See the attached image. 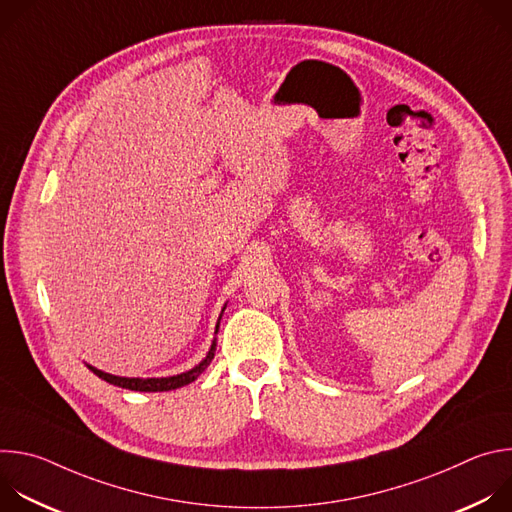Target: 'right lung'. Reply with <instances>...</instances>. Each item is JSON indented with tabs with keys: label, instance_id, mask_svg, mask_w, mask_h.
Wrapping results in <instances>:
<instances>
[{
	"label": "right lung",
	"instance_id": "1",
	"mask_svg": "<svg viewBox=\"0 0 512 512\" xmlns=\"http://www.w3.org/2000/svg\"><path fill=\"white\" fill-rule=\"evenodd\" d=\"M225 308H227V304L223 306L221 316H218V322H216V328H214V336L218 334V326H221V318H223ZM214 352H216V338L212 340V344H210L206 356L196 364L194 369H190V371H186V373H180V375H172V377H148V379H141V377H117V375H109V373H105V371L95 369L93 364H87V369L93 371L99 379L107 381L109 385H115V387H121V389L141 391V393H160V391H174V389H180V387L190 385L192 381H196V379L206 371L208 364L212 362Z\"/></svg>",
	"mask_w": 512,
	"mask_h": 512
}]
</instances>
